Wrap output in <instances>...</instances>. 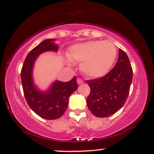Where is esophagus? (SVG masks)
Returning a JSON list of instances; mask_svg holds the SVG:
<instances>
[{
	"mask_svg": "<svg viewBox=\"0 0 154 154\" xmlns=\"http://www.w3.org/2000/svg\"><path fill=\"white\" fill-rule=\"evenodd\" d=\"M77 84H78V85L83 84V81L82 80V79H79V78L77 79Z\"/></svg>",
	"mask_w": 154,
	"mask_h": 154,
	"instance_id": "1",
	"label": "esophagus"
}]
</instances>
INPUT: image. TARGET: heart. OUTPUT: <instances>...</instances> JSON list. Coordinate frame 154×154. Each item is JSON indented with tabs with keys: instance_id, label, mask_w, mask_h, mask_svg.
<instances>
[{
	"instance_id": "obj_1",
	"label": "heart",
	"mask_w": 154,
	"mask_h": 154,
	"mask_svg": "<svg viewBox=\"0 0 154 154\" xmlns=\"http://www.w3.org/2000/svg\"><path fill=\"white\" fill-rule=\"evenodd\" d=\"M66 54L70 61L81 63L80 71L83 75L96 79L109 73L117 52L115 45L111 42L91 40L72 45Z\"/></svg>"
}]
</instances>
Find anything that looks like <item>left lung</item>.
Segmentation results:
<instances>
[{
  "label": "left lung",
  "instance_id": "left-lung-1",
  "mask_svg": "<svg viewBox=\"0 0 154 154\" xmlns=\"http://www.w3.org/2000/svg\"><path fill=\"white\" fill-rule=\"evenodd\" d=\"M132 80V69L126 53L119 49L115 66L101 78L88 80L91 93L87 98L89 110L97 117L115 114L128 98Z\"/></svg>",
  "mask_w": 154,
  "mask_h": 154
}]
</instances>
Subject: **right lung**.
I'll return each mask as SVG.
<instances>
[{"mask_svg":"<svg viewBox=\"0 0 154 154\" xmlns=\"http://www.w3.org/2000/svg\"><path fill=\"white\" fill-rule=\"evenodd\" d=\"M56 40L47 39L33 48L26 56L21 72L23 91L28 105L35 114L49 120L59 119L64 114L69 98L78 88L75 77L69 82L55 80L44 91L35 83L33 69L35 61L43 53L58 52L59 46L55 43Z\"/></svg>","mask_w":154,"mask_h":154,"instance_id":"obj_1","label":"right lung"}]
</instances>
